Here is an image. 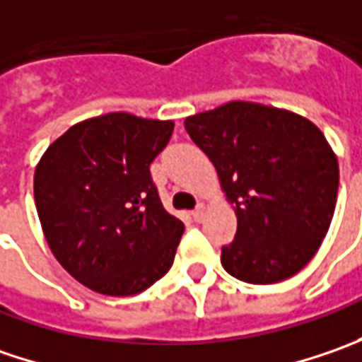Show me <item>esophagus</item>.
<instances>
[{"mask_svg": "<svg viewBox=\"0 0 362 362\" xmlns=\"http://www.w3.org/2000/svg\"><path fill=\"white\" fill-rule=\"evenodd\" d=\"M203 216H205V207L199 203V205L191 211V217H193V221H197V223H199V221L203 219Z\"/></svg>", "mask_w": 362, "mask_h": 362, "instance_id": "1", "label": "esophagus"}]
</instances>
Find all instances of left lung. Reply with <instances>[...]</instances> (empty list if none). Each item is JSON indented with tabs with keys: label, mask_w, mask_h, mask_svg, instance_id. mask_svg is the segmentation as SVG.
<instances>
[{
	"label": "left lung",
	"mask_w": 362,
	"mask_h": 362,
	"mask_svg": "<svg viewBox=\"0 0 362 362\" xmlns=\"http://www.w3.org/2000/svg\"><path fill=\"white\" fill-rule=\"evenodd\" d=\"M235 205L238 231L221 264L247 284L298 274L327 235L339 193V160L325 134L294 112L228 103L185 119Z\"/></svg>",
	"instance_id": "1"
}]
</instances>
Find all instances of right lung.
<instances>
[{"label":"right lung","mask_w":362,"mask_h":362,"mask_svg":"<svg viewBox=\"0 0 362 362\" xmlns=\"http://www.w3.org/2000/svg\"><path fill=\"white\" fill-rule=\"evenodd\" d=\"M173 127L129 112L88 119L54 141L35 169L49 250L94 292L132 296L173 266L185 226L165 211L151 177Z\"/></svg>","instance_id":"obj_1"}]
</instances>
